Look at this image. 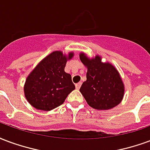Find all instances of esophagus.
Masks as SVG:
<instances>
[{
	"label": "esophagus",
	"instance_id": "obj_1",
	"mask_svg": "<svg viewBox=\"0 0 150 150\" xmlns=\"http://www.w3.org/2000/svg\"><path fill=\"white\" fill-rule=\"evenodd\" d=\"M81 85H82V83H79L75 84V87H76V89L79 90V88H80Z\"/></svg>",
	"mask_w": 150,
	"mask_h": 150
}]
</instances>
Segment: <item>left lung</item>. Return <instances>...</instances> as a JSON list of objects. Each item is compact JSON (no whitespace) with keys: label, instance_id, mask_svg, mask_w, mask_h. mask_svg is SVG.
Wrapping results in <instances>:
<instances>
[{"label":"left lung","instance_id":"8db88e82","mask_svg":"<svg viewBox=\"0 0 150 150\" xmlns=\"http://www.w3.org/2000/svg\"><path fill=\"white\" fill-rule=\"evenodd\" d=\"M79 58L87 68L86 80L79 90L87 104L102 110L117 106L122 100L125 86L117 69L110 63H103L98 55L90 59L80 53Z\"/></svg>","mask_w":150,"mask_h":150}]
</instances>
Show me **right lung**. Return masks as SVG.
I'll use <instances>...</instances> for the list:
<instances>
[{
  "instance_id": "1",
  "label": "right lung",
  "mask_w": 150,
  "mask_h": 150,
  "mask_svg": "<svg viewBox=\"0 0 150 150\" xmlns=\"http://www.w3.org/2000/svg\"><path fill=\"white\" fill-rule=\"evenodd\" d=\"M74 56L55 51L41 60L26 79L25 98L35 109L49 111L62 105L75 86L71 75L64 71L67 61Z\"/></svg>"
}]
</instances>
